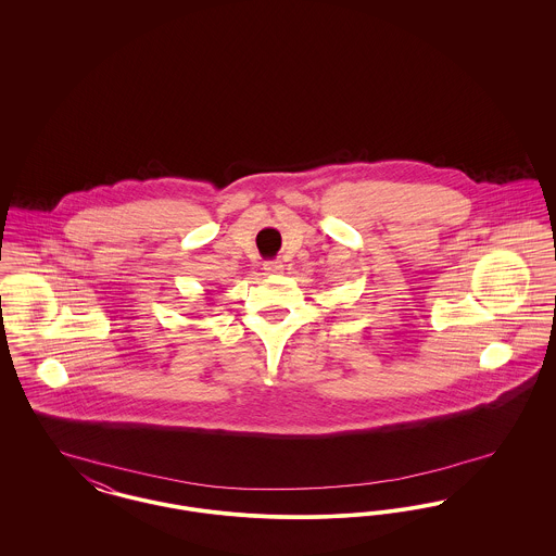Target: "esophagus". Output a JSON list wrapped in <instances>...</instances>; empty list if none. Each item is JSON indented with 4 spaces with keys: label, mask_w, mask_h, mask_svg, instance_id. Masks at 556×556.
I'll return each mask as SVG.
<instances>
[{
    "label": "esophagus",
    "mask_w": 556,
    "mask_h": 556,
    "mask_svg": "<svg viewBox=\"0 0 556 556\" xmlns=\"http://www.w3.org/2000/svg\"><path fill=\"white\" fill-rule=\"evenodd\" d=\"M263 268H265L266 275H281L283 273V263L281 261H268Z\"/></svg>",
    "instance_id": "34e87169"
}]
</instances>
